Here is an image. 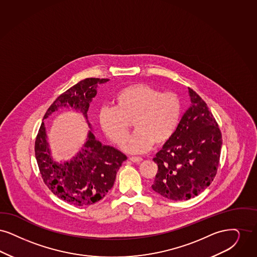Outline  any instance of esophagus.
<instances>
[{
    "label": "esophagus",
    "mask_w": 257,
    "mask_h": 257,
    "mask_svg": "<svg viewBox=\"0 0 257 257\" xmlns=\"http://www.w3.org/2000/svg\"><path fill=\"white\" fill-rule=\"evenodd\" d=\"M130 160L134 163H140V162H142L143 159L141 157H130Z\"/></svg>",
    "instance_id": "esophagus-1"
}]
</instances>
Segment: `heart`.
I'll use <instances>...</instances> for the list:
<instances>
[{"instance_id":"heart-1","label":"heart","mask_w":257,"mask_h":257,"mask_svg":"<svg viewBox=\"0 0 257 257\" xmlns=\"http://www.w3.org/2000/svg\"><path fill=\"white\" fill-rule=\"evenodd\" d=\"M114 102L115 107L100 108L99 123L109 140L121 145L134 123L135 133L123 146L126 153L142 154L154 144L164 145L179 125L181 102L173 92L137 83L118 92Z\"/></svg>"}]
</instances>
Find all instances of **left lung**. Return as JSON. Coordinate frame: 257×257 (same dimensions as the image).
<instances>
[{"instance_id":"1","label":"left lung","mask_w":257,"mask_h":257,"mask_svg":"<svg viewBox=\"0 0 257 257\" xmlns=\"http://www.w3.org/2000/svg\"><path fill=\"white\" fill-rule=\"evenodd\" d=\"M190 104L172 138L157 154L158 166L152 188L172 201L198 196L217 174L222 134L204 100L188 88Z\"/></svg>"}]
</instances>
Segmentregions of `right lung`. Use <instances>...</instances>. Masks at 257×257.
I'll return each mask as SVG.
<instances>
[{"instance_id": "add662e5", "label": "right lung", "mask_w": 257, "mask_h": 257, "mask_svg": "<svg viewBox=\"0 0 257 257\" xmlns=\"http://www.w3.org/2000/svg\"><path fill=\"white\" fill-rule=\"evenodd\" d=\"M107 78H85L57 97L45 113L47 119L58 109L81 113L90 131L84 144L75 157L58 162L52 156L44 122L35 140V158L42 179L56 197L77 206L91 205L101 200L111 189L116 174L126 157L114 147L102 145L96 139L88 121L90 102L97 95L100 84Z\"/></svg>"}]
</instances>
